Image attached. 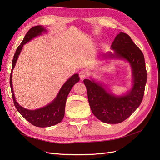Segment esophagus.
<instances>
[{
  "instance_id": "1",
  "label": "esophagus",
  "mask_w": 160,
  "mask_h": 160,
  "mask_svg": "<svg viewBox=\"0 0 160 160\" xmlns=\"http://www.w3.org/2000/svg\"><path fill=\"white\" fill-rule=\"evenodd\" d=\"M79 77H80L81 79H83L85 78V77H86L88 75V71H87V70H85V69H83V70H81L79 72Z\"/></svg>"
}]
</instances>
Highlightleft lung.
I'll return each mask as SVG.
<instances>
[{
	"instance_id": "obj_1",
	"label": "left lung",
	"mask_w": 160,
	"mask_h": 160,
	"mask_svg": "<svg viewBox=\"0 0 160 160\" xmlns=\"http://www.w3.org/2000/svg\"><path fill=\"white\" fill-rule=\"evenodd\" d=\"M111 48L115 54L109 56L128 61L133 69V86L126 95L115 97L109 94L94 81L84 79L88 101L95 117L106 123H119L128 119L141 104L147 81V71L142 51L126 33L116 36Z\"/></svg>"
}]
</instances>
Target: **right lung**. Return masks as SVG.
<instances>
[{
  "instance_id": "add662e5",
  "label": "right lung",
  "mask_w": 160,
  "mask_h": 160,
  "mask_svg": "<svg viewBox=\"0 0 160 160\" xmlns=\"http://www.w3.org/2000/svg\"><path fill=\"white\" fill-rule=\"evenodd\" d=\"M43 31H45V29L42 27L35 26L31 28L27 32L23 41L21 42V45L18 47L14 55L12 62V71L14 66H15L18 57L22 50L23 45L31 41L34 37L41 35ZM12 71L10 75V86L11 88L13 102L17 111L21 113L22 117L32 125L40 128L50 127L60 123L63 119L65 115L67 98L72 86L79 81V75L75 74L65 82V83L62 85V88L61 89L59 94L57 96L56 99L51 103L41 109L36 110H28L19 105L15 100L12 89Z\"/></svg>"
}]
</instances>
